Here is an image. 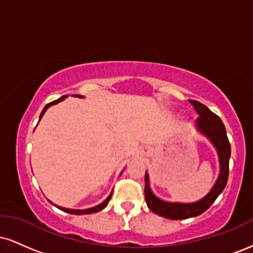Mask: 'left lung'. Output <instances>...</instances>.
<instances>
[{"mask_svg": "<svg viewBox=\"0 0 253 253\" xmlns=\"http://www.w3.org/2000/svg\"><path fill=\"white\" fill-rule=\"evenodd\" d=\"M191 106L199 114L196 119L197 129L203 135L207 136L210 141L215 147L217 157H219L220 172L216 182L214 183L210 193L203 199L193 203H181V202H167L158 199L152 193L150 188V179L147 172H145V201L147 207L155 214L167 217L171 220H182L189 219L202 214L213 205L216 197L225 189L226 183L228 179V164L229 157H231V145H229L227 133H226L225 125L222 124L221 119L216 114L211 113L205 104L195 100H189Z\"/></svg>", "mask_w": 253, "mask_h": 253, "instance_id": "obj_1", "label": "left lung"}]
</instances>
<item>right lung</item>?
Instances as JSON below:
<instances>
[{"label":"right lung","instance_id":"add662e5","mask_svg":"<svg viewBox=\"0 0 253 253\" xmlns=\"http://www.w3.org/2000/svg\"><path fill=\"white\" fill-rule=\"evenodd\" d=\"M72 96L83 97V96H81V95H72ZM65 97H68V95H65V96H62V97H60V98H58V100L53 101V102H50V103H47V104H46V106L43 107V109H42V114H40V118H39V120H40V119L42 118V115L45 114V112H46V110H47V108H50L51 106H53V104H57L58 102H62V101H63L64 98H65ZM110 197H112V193H110V195H109L108 197H107V199L104 200V201H103L102 203H100V205H98V206H95V207H92V208H88V210H70V208H64V207H59V206H56V207L59 208L60 211H66V213H69V214H76V215H82V214H92V213H97V211H102L103 208H106V207H107V205H108V202H109Z\"/></svg>","mask_w":253,"mask_h":253}]
</instances>
